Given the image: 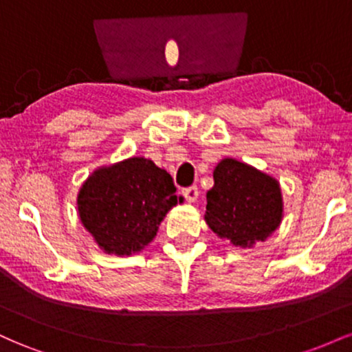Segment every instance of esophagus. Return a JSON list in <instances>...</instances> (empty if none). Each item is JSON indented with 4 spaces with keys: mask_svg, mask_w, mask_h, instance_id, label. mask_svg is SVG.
I'll list each match as a JSON object with an SVG mask.
<instances>
[{
    "mask_svg": "<svg viewBox=\"0 0 352 352\" xmlns=\"http://www.w3.org/2000/svg\"><path fill=\"white\" fill-rule=\"evenodd\" d=\"M182 195L185 197L187 201H195L199 199V187L197 185H190V187L182 190Z\"/></svg>",
    "mask_w": 352,
    "mask_h": 352,
    "instance_id": "1",
    "label": "esophagus"
}]
</instances>
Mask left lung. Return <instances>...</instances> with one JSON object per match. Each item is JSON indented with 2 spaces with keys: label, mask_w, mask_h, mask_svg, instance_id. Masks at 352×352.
<instances>
[{
  "label": "left lung",
  "mask_w": 352,
  "mask_h": 352,
  "mask_svg": "<svg viewBox=\"0 0 352 352\" xmlns=\"http://www.w3.org/2000/svg\"><path fill=\"white\" fill-rule=\"evenodd\" d=\"M205 220L218 236L246 248L265 241L281 221L278 182L250 165L225 159L213 172Z\"/></svg>",
  "instance_id": "1"
}]
</instances>
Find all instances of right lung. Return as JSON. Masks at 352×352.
<instances>
[{"label": "right lung", "instance_id": "add662e5", "mask_svg": "<svg viewBox=\"0 0 352 352\" xmlns=\"http://www.w3.org/2000/svg\"><path fill=\"white\" fill-rule=\"evenodd\" d=\"M172 177L152 160L132 157L99 168L78 197L80 221L107 253L132 254L151 243L177 201Z\"/></svg>", "mask_w": 352, "mask_h": 352}]
</instances>
